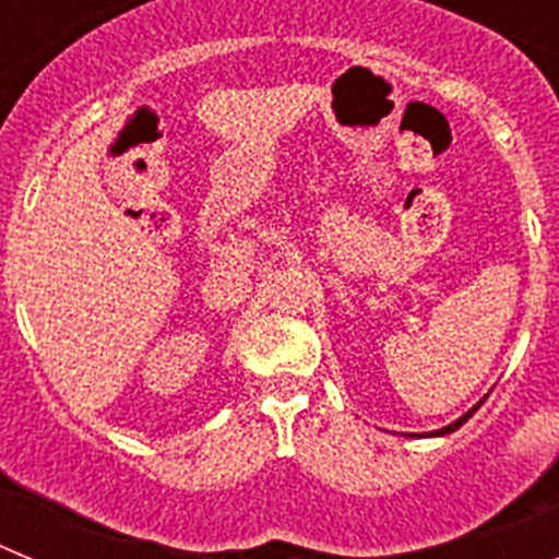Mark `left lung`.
Returning a JSON list of instances; mask_svg holds the SVG:
<instances>
[{
    "label": "left lung",
    "instance_id": "8db88e82",
    "mask_svg": "<svg viewBox=\"0 0 559 559\" xmlns=\"http://www.w3.org/2000/svg\"><path fill=\"white\" fill-rule=\"evenodd\" d=\"M478 406H481V403H478ZM478 406H473V408H471V412H467V414H462V417H459V419H456V423H451V426H445V428H439V431H433V433H437V437H439V433H451V431H456V428H462V426H464V423H467V419H471V417H473V414H476V412H478Z\"/></svg>",
    "mask_w": 559,
    "mask_h": 559
}]
</instances>
